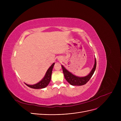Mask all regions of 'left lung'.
I'll return each instance as SVG.
<instances>
[{"instance_id":"obj_1","label":"left lung","mask_w":121,"mask_h":121,"mask_svg":"<svg viewBox=\"0 0 121 121\" xmlns=\"http://www.w3.org/2000/svg\"><path fill=\"white\" fill-rule=\"evenodd\" d=\"M96 65H97L96 59L95 58V64L90 73L88 75L86 76V77H81V78L76 77V76L73 74L69 72L68 70H67V69L63 67V65H62L61 66L62 68L63 73H64V77L66 80L69 82V83L72 85L81 86V85L85 84L92 78V75H93L95 71V69H96Z\"/></svg>"}]
</instances>
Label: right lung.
<instances>
[{"mask_svg": "<svg viewBox=\"0 0 121 121\" xmlns=\"http://www.w3.org/2000/svg\"><path fill=\"white\" fill-rule=\"evenodd\" d=\"M54 64H55L54 63H53L52 65L48 68L43 78L39 82H38V83L34 85H28L26 84H25L29 87L33 88V89H42V88H44L46 87L49 84V82L50 81V80H51V78H52V71L53 67L54 66Z\"/></svg>", "mask_w": 121, "mask_h": 121, "instance_id": "1", "label": "right lung"}]
</instances>
